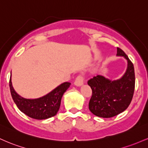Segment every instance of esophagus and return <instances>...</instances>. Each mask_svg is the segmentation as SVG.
<instances>
[{"label":"esophagus","mask_w":148,"mask_h":148,"mask_svg":"<svg viewBox=\"0 0 148 148\" xmlns=\"http://www.w3.org/2000/svg\"><path fill=\"white\" fill-rule=\"evenodd\" d=\"M83 84H84V77L82 75L77 76L75 80V85H76L77 87H80Z\"/></svg>","instance_id":"obj_1"}]
</instances>
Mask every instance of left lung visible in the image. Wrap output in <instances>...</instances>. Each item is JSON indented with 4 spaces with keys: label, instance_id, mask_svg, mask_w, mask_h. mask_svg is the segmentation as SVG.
Returning a JSON list of instances; mask_svg holds the SVG:
<instances>
[{
    "label": "left lung",
    "instance_id": "left-lung-1",
    "mask_svg": "<svg viewBox=\"0 0 148 148\" xmlns=\"http://www.w3.org/2000/svg\"><path fill=\"white\" fill-rule=\"evenodd\" d=\"M117 56H123L127 61V68L120 78L110 79L97 75L88 80L92 89L89 109L96 116L110 118L122 113L129 107L135 89L134 65L120 48H117Z\"/></svg>",
    "mask_w": 148,
    "mask_h": 148
}]
</instances>
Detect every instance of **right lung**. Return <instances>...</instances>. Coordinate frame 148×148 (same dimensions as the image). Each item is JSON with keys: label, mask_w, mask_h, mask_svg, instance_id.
Returning <instances> with one entry per match:
<instances>
[{"label": "right lung", "mask_w": 148, "mask_h": 148, "mask_svg": "<svg viewBox=\"0 0 148 148\" xmlns=\"http://www.w3.org/2000/svg\"><path fill=\"white\" fill-rule=\"evenodd\" d=\"M10 79V89L13 101L19 110L29 117L36 119H46L56 115L59 110L61 98L69 89L71 83L66 82L42 97L25 99L17 94Z\"/></svg>", "instance_id": "1"}]
</instances>
